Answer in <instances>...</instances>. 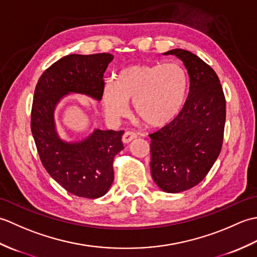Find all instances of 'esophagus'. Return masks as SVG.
I'll use <instances>...</instances> for the list:
<instances>
[{
	"mask_svg": "<svg viewBox=\"0 0 257 257\" xmlns=\"http://www.w3.org/2000/svg\"><path fill=\"white\" fill-rule=\"evenodd\" d=\"M137 137H138V136L136 133L127 132V133H124V135L122 136V143L123 144H129L130 141H133L134 139H136Z\"/></svg>",
	"mask_w": 257,
	"mask_h": 257,
	"instance_id": "1",
	"label": "esophagus"
}]
</instances>
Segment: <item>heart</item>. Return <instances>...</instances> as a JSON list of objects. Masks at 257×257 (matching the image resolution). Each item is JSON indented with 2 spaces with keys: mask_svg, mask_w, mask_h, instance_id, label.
I'll list each match as a JSON object with an SVG mask.
<instances>
[{
  "mask_svg": "<svg viewBox=\"0 0 257 257\" xmlns=\"http://www.w3.org/2000/svg\"><path fill=\"white\" fill-rule=\"evenodd\" d=\"M188 77L178 64L129 65L114 75V83L102 88L101 101L111 120L123 117L134 102L137 117L150 128L171 123L185 105Z\"/></svg>",
  "mask_w": 257,
  "mask_h": 257,
  "instance_id": "obj_1",
  "label": "heart"
}]
</instances>
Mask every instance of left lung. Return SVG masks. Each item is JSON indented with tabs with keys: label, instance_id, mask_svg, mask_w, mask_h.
<instances>
[{
	"label": "left lung",
	"instance_id": "left-lung-1",
	"mask_svg": "<svg viewBox=\"0 0 257 257\" xmlns=\"http://www.w3.org/2000/svg\"><path fill=\"white\" fill-rule=\"evenodd\" d=\"M165 55L183 62L190 77L185 105L171 123L150 134L151 176L168 193L193 188L219 157L225 124V97L216 73L200 57L176 48Z\"/></svg>",
	"mask_w": 257,
	"mask_h": 257
}]
</instances>
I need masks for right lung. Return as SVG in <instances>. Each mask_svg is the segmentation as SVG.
<instances>
[{"label": "right lung", "instance_id": "add662e5", "mask_svg": "<svg viewBox=\"0 0 257 257\" xmlns=\"http://www.w3.org/2000/svg\"><path fill=\"white\" fill-rule=\"evenodd\" d=\"M109 53L70 54L42 74L34 91L31 129L48 174L69 193L87 199L105 195L113 181V158L123 149L122 130L95 129L84 140L68 143L58 136L54 111L68 94L101 100Z\"/></svg>", "mask_w": 257, "mask_h": 257}]
</instances>
